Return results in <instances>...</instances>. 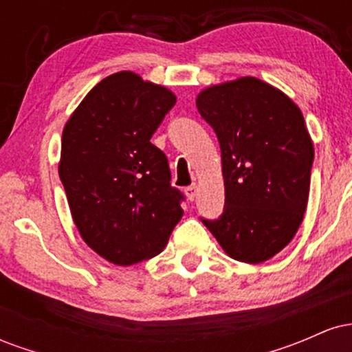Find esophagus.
I'll use <instances>...</instances> for the list:
<instances>
[{"instance_id": "1", "label": "esophagus", "mask_w": 352, "mask_h": 352, "mask_svg": "<svg viewBox=\"0 0 352 352\" xmlns=\"http://www.w3.org/2000/svg\"><path fill=\"white\" fill-rule=\"evenodd\" d=\"M184 193H185V195H187V199L192 201L193 199H195V195H197V185L193 184V185H188V187H185Z\"/></svg>"}]
</instances>
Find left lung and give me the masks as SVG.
<instances>
[{"label":"left lung","mask_w":352,"mask_h":352,"mask_svg":"<svg viewBox=\"0 0 352 352\" xmlns=\"http://www.w3.org/2000/svg\"><path fill=\"white\" fill-rule=\"evenodd\" d=\"M200 116L220 142L225 208L204 225L233 260L263 263L300 228L314 147L300 107L280 89L240 78L204 89Z\"/></svg>","instance_id":"8db88e82"}]
</instances>
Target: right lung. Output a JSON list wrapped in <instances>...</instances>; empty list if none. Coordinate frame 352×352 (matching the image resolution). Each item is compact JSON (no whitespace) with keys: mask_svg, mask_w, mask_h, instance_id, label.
Segmentation results:
<instances>
[{"mask_svg":"<svg viewBox=\"0 0 352 352\" xmlns=\"http://www.w3.org/2000/svg\"><path fill=\"white\" fill-rule=\"evenodd\" d=\"M177 98L131 71L107 76L72 112L59 177L82 240L119 266L164 250L184 210L165 153L151 142Z\"/></svg>","mask_w":352,"mask_h":352,"instance_id":"right-lung-1","label":"right lung"}]
</instances>
